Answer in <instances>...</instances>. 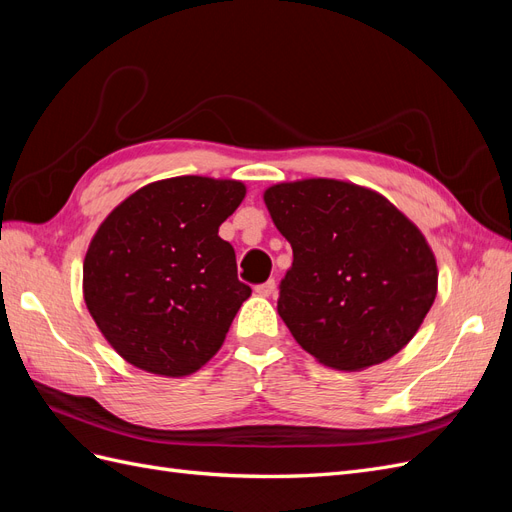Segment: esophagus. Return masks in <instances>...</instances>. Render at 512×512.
Here are the masks:
<instances>
[{"label":"esophagus","instance_id":"34e87169","mask_svg":"<svg viewBox=\"0 0 512 512\" xmlns=\"http://www.w3.org/2000/svg\"><path fill=\"white\" fill-rule=\"evenodd\" d=\"M254 290H256V294H260V297H271L273 290H275V280H269L265 284H258Z\"/></svg>","mask_w":512,"mask_h":512}]
</instances>
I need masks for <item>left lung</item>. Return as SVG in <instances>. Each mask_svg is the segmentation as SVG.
<instances>
[{
    "label": "left lung",
    "mask_w": 512,
    "mask_h": 512,
    "mask_svg": "<svg viewBox=\"0 0 512 512\" xmlns=\"http://www.w3.org/2000/svg\"><path fill=\"white\" fill-rule=\"evenodd\" d=\"M292 247L277 314L322 365L361 371L416 335L438 294L421 230L389 198L339 179L275 183L262 194Z\"/></svg>",
    "instance_id": "obj_1"
}]
</instances>
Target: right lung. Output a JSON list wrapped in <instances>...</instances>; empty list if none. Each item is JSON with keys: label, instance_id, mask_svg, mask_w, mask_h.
Listing matches in <instances>:
<instances>
[{"label": "right lung", "instance_id": "obj_1", "mask_svg": "<svg viewBox=\"0 0 512 512\" xmlns=\"http://www.w3.org/2000/svg\"><path fill=\"white\" fill-rule=\"evenodd\" d=\"M245 183L198 175L147 183L96 230L83 262L91 318L130 365L183 378L209 363L252 288L218 232Z\"/></svg>", "mask_w": 512, "mask_h": 512}]
</instances>
